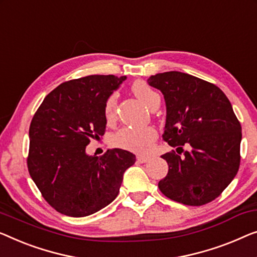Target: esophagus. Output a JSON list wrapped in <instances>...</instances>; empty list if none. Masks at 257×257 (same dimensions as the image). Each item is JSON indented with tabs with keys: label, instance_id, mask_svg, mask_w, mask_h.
<instances>
[{
	"label": "esophagus",
	"instance_id": "esophagus-1",
	"mask_svg": "<svg viewBox=\"0 0 257 257\" xmlns=\"http://www.w3.org/2000/svg\"><path fill=\"white\" fill-rule=\"evenodd\" d=\"M137 160H138V161H139L140 163H145V162H148V161H150V158H148V156L138 155V156H137Z\"/></svg>",
	"mask_w": 257,
	"mask_h": 257
}]
</instances>
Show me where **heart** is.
<instances>
[{
    "label": "heart",
    "mask_w": 257,
    "mask_h": 257,
    "mask_svg": "<svg viewBox=\"0 0 257 257\" xmlns=\"http://www.w3.org/2000/svg\"><path fill=\"white\" fill-rule=\"evenodd\" d=\"M132 91L150 109L153 110L155 106L160 105V95L144 81H137V82L133 83ZM117 98V92H112L105 102L104 112H105V117L109 121H112L116 118ZM156 138H158V132L152 126L141 128L124 127L117 133L116 144L117 146L124 148V150L131 151L133 153L147 154L150 153L152 147H153Z\"/></svg>",
    "instance_id": "obj_1"
}]
</instances>
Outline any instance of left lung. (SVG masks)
I'll list each match as a JSON object with an SVG mask.
<instances>
[{
	"label": "left lung",
	"instance_id": "obj_1",
	"mask_svg": "<svg viewBox=\"0 0 257 257\" xmlns=\"http://www.w3.org/2000/svg\"><path fill=\"white\" fill-rule=\"evenodd\" d=\"M147 82L163 94L167 116L162 137L177 152L161 156L169 170L159 182L160 191L184 205L212 202L240 166L242 133L232 104L217 85L190 74L160 73Z\"/></svg>",
	"mask_w": 257,
	"mask_h": 257
}]
</instances>
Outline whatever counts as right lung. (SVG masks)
Listing matches in <instances>:
<instances>
[{
    "instance_id": "1",
    "label": "right lung",
    "mask_w": 257,
    "mask_h": 257,
    "mask_svg": "<svg viewBox=\"0 0 257 257\" xmlns=\"http://www.w3.org/2000/svg\"><path fill=\"white\" fill-rule=\"evenodd\" d=\"M126 76L89 75L52 90L30 124L28 169L54 210L85 217L118 196L125 170L136 155L120 148L102 156L85 152L91 139L105 132L104 106Z\"/></svg>"
}]
</instances>
